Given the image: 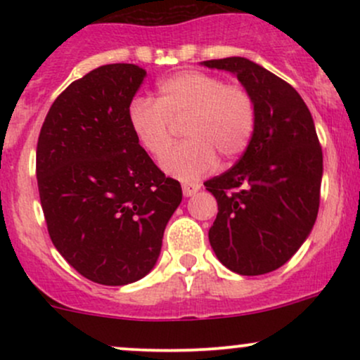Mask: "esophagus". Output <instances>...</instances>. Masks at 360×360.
I'll list each match as a JSON object with an SVG mask.
<instances>
[{
	"label": "esophagus",
	"instance_id": "esophagus-1",
	"mask_svg": "<svg viewBox=\"0 0 360 360\" xmlns=\"http://www.w3.org/2000/svg\"><path fill=\"white\" fill-rule=\"evenodd\" d=\"M200 189H201V184H198V183H184L183 184L184 196H193V194H196Z\"/></svg>",
	"mask_w": 360,
	"mask_h": 360
}]
</instances>
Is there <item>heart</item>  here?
<instances>
[{
    "mask_svg": "<svg viewBox=\"0 0 360 360\" xmlns=\"http://www.w3.org/2000/svg\"><path fill=\"white\" fill-rule=\"evenodd\" d=\"M128 125L140 147L159 157L172 140V125L184 122V142L160 160L169 176L194 181L240 157L255 130V103L242 84H225L217 74L183 71L157 84L154 101L135 98L128 106Z\"/></svg>",
    "mask_w": 360,
    "mask_h": 360,
    "instance_id": "heart-1",
    "label": "heart"
}]
</instances>
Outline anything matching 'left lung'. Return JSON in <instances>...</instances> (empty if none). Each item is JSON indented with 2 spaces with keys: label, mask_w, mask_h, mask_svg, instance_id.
Listing matches in <instances>:
<instances>
[{
  "label": "left lung",
  "mask_w": 360,
  "mask_h": 360,
  "mask_svg": "<svg viewBox=\"0 0 360 360\" xmlns=\"http://www.w3.org/2000/svg\"><path fill=\"white\" fill-rule=\"evenodd\" d=\"M232 72L255 103V130L237 164L205 186L217 198L210 243L226 269L260 276L279 269L315 225L323 154L298 91L245 57L205 60Z\"/></svg>",
  "instance_id": "8db88e82"
}]
</instances>
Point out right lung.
I'll use <instances>...</instances> for the list:
<instances>
[{
    "instance_id": "1",
    "label": "right lung",
    "mask_w": 360,
    "mask_h": 360,
    "mask_svg": "<svg viewBox=\"0 0 360 360\" xmlns=\"http://www.w3.org/2000/svg\"><path fill=\"white\" fill-rule=\"evenodd\" d=\"M147 72L106 64L74 81L49 110L37 181L49 235L93 283L125 286L154 269L164 230L183 200L128 125Z\"/></svg>"
}]
</instances>
